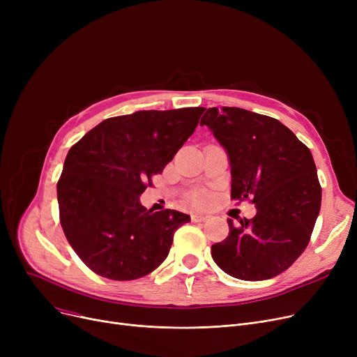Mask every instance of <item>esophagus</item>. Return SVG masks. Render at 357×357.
I'll return each mask as SVG.
<instances>
[{"instance_id": "esophagus-1", "label": "esophagus", "mask_w": 357, "mask_h": 357, "mask_svg": "<svg viewBox=\"0 0 357 357\" xmlns=\"http://www.w3.org/2000/svg\"><path fill=\"white\" fill-rule=\"evenodd\" d=\"M191 220H192L194 222H202V221H207V217L201 215V214H192V215H191Z\"/></svg>"}]
</instances>
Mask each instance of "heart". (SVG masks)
<instances>
[{"mask_svg": "<svg viewBox=\"0 0 357 357\" xmlns=\"http://www.w3.org/2000/svg\"><path fill=\"white\" fill-rule=\"evenodd\" d=\"M195 202H197L198 205H202V204L205 202V199H204V197H197V198H195Z\"/></svg>", "mask_w": 357, "mask_h": 357, "instance_id": "1", "label": "heart"}]
</instances>
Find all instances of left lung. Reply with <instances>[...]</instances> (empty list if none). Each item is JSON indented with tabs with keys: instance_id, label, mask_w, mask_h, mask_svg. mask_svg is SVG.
I'll return each instance as SVG.
<instances>
[{
	"instance_id": "1",
	"label": "left lung",
	"mask_w": 357,
	"mask_h": 357,
	"mask_svg": "<svg viewBox=\"0 0 357 357\" xmlns=\"http://www.w3.org/2000/svg\"><path fill=\"white\" fill-rule=\"evenodd\" d=\"M226 149L231 198L256 205L252 220L233 224L211 248L220 269L243 280L287 271L308 246L321 207V186L310 149L276 119L237 107L208 108L201 119Z\"/></svg>"
}]
</instances>
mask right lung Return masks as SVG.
<instances>
[{"label":"right lung","mask_w":357,"mask_h":357,"mask_svg":"<svg viewBox=\"0 0 357 357\" xmlns=\"http://www.w3.org/2000/svg\"><path fill=\"white\" fill-rule=\"evenodd\" d=\"M204 109H149L107 119L70 147L58 181L61 224L92 272L133 280L166 259L175 230L191 217L147 211L140 195L194 133Z\"/></svg>","instance_id":"1"}]
</instances>
